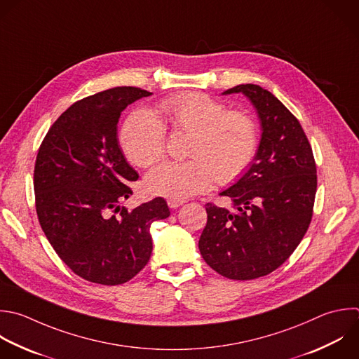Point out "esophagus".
Returning a JSON list of instances; mask_svg holds the SVG:
<instances>
[{"label":"esophagus","mask_w":359,"mask_h":359,"mask_svg":"<svg viewBox=\"0 0 359 359\" xmlns=\"http://www.w3.org/2000/svg\"><path fill=\"white\" fill-rule=\"evenodd\" d=\"M167 203H168V206L171 208V209H177L178 206H181V205H184L185 203V201H177V199H168L167 201Z\"/></svg>","instance_id":"obj_1"}]
</instances>
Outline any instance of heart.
<instances>
[{
	"instance_id": "1",
	"label": "heart",
	"mask_w": 359,
	"mask_h": 359,
	"mask_svg": "<svg viewBox=\"0 0 359 359\" xmlns=\"http://www.w3.org/2000/svg\"><path fill=\"white\" fill-rule=\"evenodd\" d=\"M161 119L149 109H136L125 121L119 142L128 161L147 168L165 154L167 129L189 135L187 161H165L146 178L158 196L184 201L217 184L237 181L254 163L259 129L252 115L202 93L177 94L158 105Z\"/></svg>"
}]
</instances>
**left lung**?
Listing matches in <instances>:
<instances>
[{
    "instance_id": "1",
    "label": "left lung",
    "mask_w": 359,
    "mask_h": 359,
    "mask_svg": "<svg viewBox=\"0 0 359 359\" xmlns=\"http://www.w3.org/2000/svg\"><path fill=\"white\" fill-rule=\"evenodd\" d=\"M233 93L252 102L262 136L250 170L220 192L231 199L234 212L205 205L199 251L222 276L248 280L279 268L302 241L313 216L317 171L304 130L276 97L255 84L223 94Z\"/></svg>"
}]
</instances>
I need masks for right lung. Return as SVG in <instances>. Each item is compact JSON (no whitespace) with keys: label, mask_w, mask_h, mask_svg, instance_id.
Segmentation results:
<instances>
[{"label":"right lung","mask_w":359,"mask_h":359,"mask_svg":"<svg viewBox=\"0 0 359 359\" xmlns=\"http://www.w3.org/2000/svg\"><path fill=\"white\" fill-rule=\"evenodd\" d=\"M151 93L116 87L74 102L46 133L34 171L41 227L62 261L79 276L121 285L149 262L150 226L170 216L163 198L128 212L139 174L118 142L122 111Z\"/></svg>","instance_id":"1"}]
</instances>
